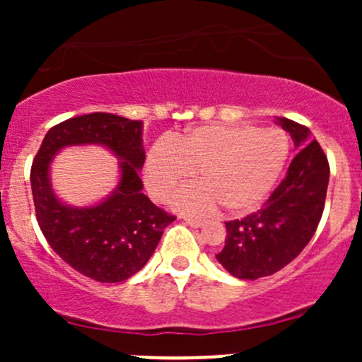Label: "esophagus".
<instances>
[{
	"label": "esophagus",
	"instance_id": "obj_1",
	"mask_svg": "<svg viewBox=\"0 0 362 362\" xmlns=\"http://www.w3.org/2000/svg\"><path fill=\"white\" fill-rule=\"evenodd\" d=\"M185 223L192 228H201L204 224V219H199V218H185Z\"/></svg>",
	"mask_w": 362,
	"mask_h": 362
}]
</instances>
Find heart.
Returning <instances> with one entry per match:
<instances>
[{
	"label": "heart",
	"mask_w": 362,
	"mask_h": 362,
	"mask_svg": "<svg viewBox=\"0 0 362 362\" xmlns=\"http://www.w3.org/2000/svg\"><path fill=\"white\" fill-rule=\"evenodd\" d=\"M289 156L279 129L202 126L172 141H156L144 161V182L155 201L165 202L197 173L201 182L178 190L170 204L187 214H204L218 204L226 214L252 213L279 180Z\"/></svg>",
	"instance_id": "heart-1"
}]
</instances>
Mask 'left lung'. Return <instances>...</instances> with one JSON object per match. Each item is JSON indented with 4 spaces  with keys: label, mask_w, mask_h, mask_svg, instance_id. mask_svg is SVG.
I'll return each instance as SVG.
<instances>
[{
    "label": "left lung",
    "mask_w": 362,
    "mask_h": 362,
    "mask_svg": "<svg viewBox=\"0 0 362 362\" xmlns=\"http://www.w3.org/2000/svg\"><path fill=\"white\" fill-rule=\"evenodd\" d=\"M276 124L289 132L300 153L260 211L226 223L224 248L216 259L238 279L272 276L296 259L317 231L325 206L330 167L322 146L306 126L286 117Z\"/></svg>",
    "instance_id": "8db88e82"
}]
</instances>
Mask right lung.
Here are the masks:
<instances>
[{
  "label": "right lung",
  "mask_w": 362,
  "mask_h": 362,
  "mask_svg": "<svg viewBox=\"0 0 362 362\" xmlns=\"http://www.w3.org/2000/svg\"><path fill=\"white\" fill-rule=\"evenodd\" d=\"M143 122L120 115L93 114L49 129L30 170L35 216L47 243L74 271L98 282L126 281L146 265L163 230L175 216L143 194ZM102 144L121 161L119 185L105 202L73 208L57 199L48 168L59 148Z\"/></svg>",
  "instance_id": "1"
}]
</instances>
